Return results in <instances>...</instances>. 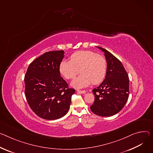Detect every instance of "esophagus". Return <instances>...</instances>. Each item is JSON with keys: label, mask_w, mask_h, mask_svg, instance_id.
<instances>
[{"label": "esophagus", "mask_w": 153, "mask_h": 153, "mask_svg": "<svg viewBox=\"0 0 153 153\" xmlns=\"http://www.w3.org/2000/svg\"><path fill=\"white\" fill-rule=\"evenodd\" d=\"M77 92L79 93H81V94H85L86 93V91H85V90H77Z\"/></svg>", "instance_id": "1"}]
</instances>
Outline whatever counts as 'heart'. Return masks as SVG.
<instances>
[{
  "mask_svg": "<svg viewBox=\"0 0 153 153\" xmlns=\"http://www.w3.org/2000/svg\"><path fill=\"white\" fill-rule=\"evenodd\" d=\"M105 59L92 51H80L72 55L71 60H63L59 65L60 74L66 79L73 78L80 69V76L74 78L71 85L77 89L102 82L107 73Z\"/></svg>",
  "mask_w": 153,
  "mask_h": 153,
  "instance_id": "obj_1",
  "label": "heart"
}]
</instances>
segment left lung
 <instances>
[{"label": "left lung", "mask_w": 153, "mask_h": 153, "mask_svg": "<svg viewBox=\"0 0 153 153\" xmlns=\"http://www.w3.org/2000/svg\"><path fill=\"white\" fill-rule=\"evenodd\" d=\"M105 55L107 68L105 79L92 91L94 102L90 109L101 117L113 116L126 104L129 89L128 75L121 62L106 49L98 47Z\"/></svg>", "instance_id": "left-lung-1"}]
</instances>
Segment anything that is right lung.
Masks as SVG:
<instances>
[{
	"instance_id": "obj_1",
	"label": "right lung",
	"mask_w": 153,
	"mask_h": 153,
	"mask_svg": "<svg viewBox=\"0 0 153 153\" xmlns=\"http://www.w3.org/2000/svg\"><path fill=\"white\" fill-rule=\"evenodd\" d=\"M63 51L48 52L33 61L24 77L25 94L29 106L39 117L53 120L65 116L75 93L60 76Z\"/></svg>"
}]
</instances>
